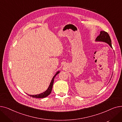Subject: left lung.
<instances>
[{
    "mask_svg": "<svg viewBox=\"0 0 122 122\" xmlns=\"http://www.w3.org/2000/svg\"><path fill=\"white\" fill-rule=\"evenodd\" d=\"M96 41L105 42L107 43L112 48L110 37L107 32H106L105 31H100V34L99 36H98L97 37V39H96Z\"/></svg>",
    "mask_w": 122,
    "mask_h": 122,
    "instance_id": "obj_1",
    "label": "left lung"
}]
</instances>
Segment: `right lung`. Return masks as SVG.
Segmentation results:
<instances>
[{
	"label": "right lung",
	"instance_id": "obj_1",
	"mask_svg": "<svg viewBox=\"0 0 122 122\" xmlns=\"http://www.w3.org/2000/svg\"><path fill=\"white\" fill-rule=\"evenodd\" d=\"M59 73V71L57 72L56 73V74L55 75V76H53V78L52 79V81H51L50 85L48 87V88H47V90L44 92L39 94H37V95H29L30 97H34V98H44L47 97V96H48L51 92V91H52V86H53V82H54V78Z\"/></svg>",
	"mask_w": 122,
	"mask_h": 122
}]
</instances>
